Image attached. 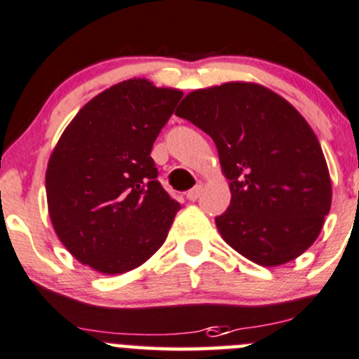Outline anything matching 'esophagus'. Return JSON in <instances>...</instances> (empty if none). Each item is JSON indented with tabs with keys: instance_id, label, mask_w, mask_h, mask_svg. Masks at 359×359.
I'll use <instances>...</instances> for the list:
<instances>
[{
	"instance_id": "obj_1",
	"label": "esophagus",
	"mask_w": 359,
	"mask_h": 359,
	"mask_svg": "<svg viewBox=\"0 0 359 359\" xmlns=\"http://www.w3.org/2000/svg\"><path fill=\"white\" fill-rule=\"evenodd\" d=\"M201 191H203V186H201V184H198V186H194L193 189H191L189 193H187V200H191V201H196L198 198L201 196Z\"/></svg>"
}]
</instances>
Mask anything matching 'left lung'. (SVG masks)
<instances>
[{
	"label": "left lung",
	"instance_id": "8db88e82",
	"mask_svg": "<svg viewBox=\"0 0 359 359\" xmlns=\"http://www.w3.org/2000/svg\"><path fill=\"white\" fill-rule=\"evenodd\" d=\"M175 116L217 147L231 201L215 224L229 247L277 266L314 243L332 180L318 137L291 103L257 83L228 82L189 93Z\"/></svg>",
	"mask_w": 359,
	"mask_h": 359
}]
</instances>
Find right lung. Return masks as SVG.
Here are the masks:
<instances>
[{"label": "right lung", "instance_id": "right-lung-1", "mask_svg": "<svg viewBox=\"0 0 359 359\" xmlns=\"http://www.w3.org/2000/svg\"><path fill=\"white\" fill-rule=\"evenodd\" d=\"M182 93L145 79L83 105L45 173L48 215L62 245L107 276L130 272L166 240L180 203L158 182L152 145Z\"/></svg>", "mask_w": 359, "mask_h": 359}]
</instances>
